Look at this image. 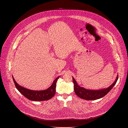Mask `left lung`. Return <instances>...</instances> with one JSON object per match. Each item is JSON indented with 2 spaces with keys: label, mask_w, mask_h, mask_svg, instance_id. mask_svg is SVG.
I'll return each instance as SVG.
<instances>
[{
  "label": "left lung",
  "mask_w": 128,
  "mask_h": 128,
  "mask_svg": "<svg viewBox=\"0 0 128 128\" xmlns=\"http://www.w3.org/2000/svg\"><path fill=\"white\" fill-rule=\"evenodd\" d=\"M74 83V90L76 94L80 98L86 100H95L105 96L112 88L118 79V75L116 78L114 82L107 88L102 89L100 90H86L83 88L79 86L77 84L75 79L72 77Z\"/></svg>",
  "instance_id": "1"
}]
</instances>
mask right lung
Segmentation results:
<instances>
[{
    "mask_svg": "<svg viewBox=\"0 0 128 128\" xmlns=\"http://www.w3.org/2000/svg\"><path fill=\"white\" fill-rule=\"evenodd\" d=\"M60 76L56 78L53 81L51 86L48 89L44 90H32L26 89L16 83L14 77L12 79L16 89L24 96L30 100L34 101H45L52 98L56 93V82Z\"/></svg>",
    "mask_w": 128,
    "mask_h": 128,
    "instance_id": "1",
    "label": "right lung"
}]
</instances>
